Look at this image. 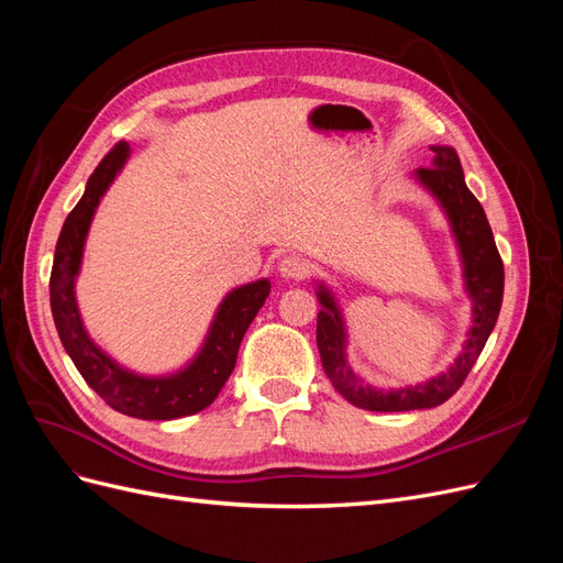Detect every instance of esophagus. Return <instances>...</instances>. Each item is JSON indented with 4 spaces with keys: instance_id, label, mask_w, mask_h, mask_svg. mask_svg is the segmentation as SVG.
Returning <instances> with one entry per match:
<instances>
[{
    "instance_id": "34e87169",
    "label": "esophagus",
    "mask_w": 563,
    "mask_h": 563,
    "mask_svg": "<svg viewBox=\"0 0 563 563\" xmlns=\"http://www.w3.org/2000/svg\"><path fill=\"white\" fill-rule=\"evenodd\" d=\"M312 272V265L302 255H286L279 261V275L284 279H305Z\"/></svg>"
}]
</instances>
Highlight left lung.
Here are the masks:
<instances>
[{
    "label": "left lung",
    "instance_id": "obj_1",
    "mask_svg": "<svg viewBox=\"0 0 563 563\" xmlns=\"http://www.w3.org/2000/svg\"><path fill=\"white\" fill-rule=\"evenodd\" d=\"M432 152L434 166L418 168L416 176L441 201V207L446 209L460 255H463L465 284L474 302V321L463 352H460L455 364L446 373H441L439 378L406 389H373L362 385V380L347 366L343 319H340V312L327 288H321L319 302L323 305V310L317 314V345L321 354V366L340 395L356 408H364V411H413V408H432L451 399L460 385L465 383L474 362L479 360L500 314L505 269L486 213L482 203L467 190L457 152L453 147L439 145L432 147Z\"/></svg>",
    "mask_w": 563,
    "mask_h": 563
}]
</instances>
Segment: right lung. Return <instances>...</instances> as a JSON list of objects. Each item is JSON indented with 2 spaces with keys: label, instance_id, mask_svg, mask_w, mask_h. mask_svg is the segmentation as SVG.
Instances as JSON below:
<instances>
[{
  "label": "right lung",
  "instance_id": "right-lung-1",
  "mask_svg": "<svg viewBox=\"0 0 563 563\" xmlns=\"http://www.w3.org/2000/svg\"><path fill=\"white\" fill-rule=\"evenodd\" d=\"M126 157L129 145L117 143L100 159L87 183L84 197L77 201L70 216L65 218L48 282L51 312H54L65 352L70 354L81 378L89 383L98 397L106 399L108 406L119 413L141 420H174L203 411L213 404L218 391L223 389L236 364V352H240L249 323L258 314L269 294V282L261 279L234 288L218 308L211 333L199 356L176 376H135V373L117 366L108 354L100 352L81 327L75 300V277L79 272L84 240H87L93 211L119 168L124 166Z\"/></svg>",
  "mask_w": 563,
  "mask_h": 563
}]
</instances>
